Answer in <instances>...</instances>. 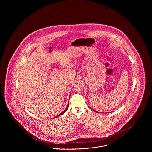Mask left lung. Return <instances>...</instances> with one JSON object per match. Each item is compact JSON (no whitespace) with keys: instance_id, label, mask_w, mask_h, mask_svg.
Returning a JSON list of instances; mask_svg holds the SVG:
<instances>
[{"instance_id":"obj_1","label":"left lung","mask_w":152,"mask_h":152,"mask_svg":"<svg viewBox=\"0 0 152 152\" xmlns=\"http://www.w3.org/2000/svg\"><path fill=\"white\" fill-rule=\"evenodd\" d=\"M89 108H90V107H89ZM90 108L91 109H92V110H94V112H97V113H98V112H97V111H96V110H94V109H92V108Z\"/></svg>"}]
</instances>
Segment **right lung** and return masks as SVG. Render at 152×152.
Masks as SVG:
<instances>
[{
	"mask_svg": "<svg viewBox=\"0 0 152 152\" xmlns=\"http://www.w3.org/2000/svg\"><path fill=\"white\" fill-rule=\"evenodd\" d=\"M69 97H70V96H69ZM68 104H69V103H68ZM68 108V106L66 107V108H65V109H64V110H63V111L61 112V113H60V114H58V116H56V117H54V118H56V117H58V116H60V115H62L63 113H65V111L67 110Z\"/></svg>",
	"mask_w": 152,
	"mask_h": 152,
	"instance_id": "right-lung-1",
	"label": "right lung"
}]
</instances>
